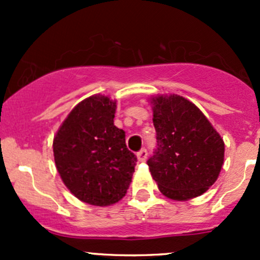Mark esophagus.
Masks as SVG:
<instances>
[{"label": "esophagus", "mask_w": 260, "mask_h": 260, "mask_svg": "<svg viewBox=\"0 0 260 260\" xmlns=\"http://www.w3.org/2000/svg\"><path fill=\"white\" fill-rule=\"evenodd\" d=\"M137 158H138V161H141V162L146 161V158H147V149L146 148H141L140 151L137 152Z\"/></svg>", "instance_id": "esophagus-1"}]
</instances>
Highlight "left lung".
<instances>
[{
  "label": "left lung",
  "instance_id": "1",
  "mask_svg": "<svg viewBox=\"0 0 260 260\" xmlns=\"http://www.w3.org/2000/svg\"><path fill=\"white\" fill-rule=\"evenodd\" d=\"M151 103L157 145L147 165L159 191L179 201L203 195L221 171L224 141L187 99L171 94Z\"/></svg>",
  "mask_w": 260,
  "mask_h": 260
}]
</instances>
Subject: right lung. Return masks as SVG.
<instances>
[{
  "instance_id": "obj_1",
  "label": "right lung",
  "mask_w": 260,
  "mask_h": 260,
  "mask_svg": "<svg viewBox=\"0 0 260 260\" xmlns=\"http://www.w3.org/2000/svg\"><path fill=\"white\" fill-rule=\"evenodd\" d=\"M115 102L89 96L80 102L54 138L55 165L70 192L83 203L108 206L127 192L137 157L114 125Z\"/></svg>"
}]
</instances>
